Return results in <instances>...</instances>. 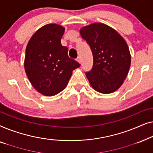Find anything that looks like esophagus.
<instances>
[{
    "label": "esophagus",
    "instance_id": "1",
    "mask_svg": "<svg viewBox=\"0 0 153 153\" xmlns=\"http://www.w3.org/2000/svg\"><path fill=\"white\" fill-rule=\"evenodd\" d=\"M76 60H77V62H79V63H81V58H80V57H78L76 58Z\"/></svg>",
    "mask_w": 153,
    "mask_h": 153
}]
</instances>
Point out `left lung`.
<instances>
[{
	"instance_id": "obj_1",
	"label": "left lung",
	"mask_w": 153,
	"mask_h": 153,
	"mask_svg": "<svg viewBox=\"0 0 153 153\" xmlns=\"http://www.w3.org/2000/svg\"><path fill=\"white\" fill-rule=\"evenodd\" d=\"M93 56L92 70L85 73L92 88L103 94L117 91L123 83L131 65V54L124 38L116 30L102 23L80 29Z\"/></svg>"
}]
</instances>
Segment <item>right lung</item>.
<instances>
[{"instance_id":"add662e5","label":"right lung","mask_w":153,"mask_h":153,"mask_svg":"<svg viewBox=\"0 0 153 153\" xmlns=\"http://www.w3.org/2000/svg\"><path fill=\"white\" fill-rule=\"evenodd\" d=\"M65 28L56 24L45 25L29 40L24 69L34 88L45 96H53L65 88L72 71L80 67L69 58L68 49L60 40Z\"/></svg>"}]
</instances>
